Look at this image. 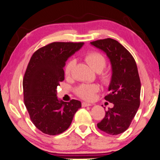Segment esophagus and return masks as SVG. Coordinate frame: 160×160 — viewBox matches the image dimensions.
Listing matches in <instances>:
<instances>
[{
    "mask_svg": "<svg viewBox=\"0 0 160 160\" xmlns=\"http://www.w3.org/2000/svg\"><path fill=\"white\" fill-rule=\"evenodd\" d=\"M93 104L90 103H87V102H82V106L83 107H90V106H92Z\"/></svg>",
    "mask_w": 160,
    "mask_h": 160,
    "instance_id": "obj_1",
    "label": "esophagus"
}]
</instances>
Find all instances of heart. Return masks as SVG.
Returning <instances> with one entry per match:
<instances>
[{
	"instance_id": "heart-1",
	"label": "heart",
	"mask_w": 160,
	"mask_h": 160,
	"mask_svg": "<svg viewBox=\"0 0 160 160\" xmlns=\"http://www.w3.org/2000/svg\"><path fill=\"white\" fill-rule=\"evenodd\" d=\"M85 59L86 61L90 67L93 69L94 72H102L106 66V59L100 53L93 52L88 53L85 55ZM75 64V59H70L67 63L66 66L64 67V74L66 76H69L72 72L74 66ZM111 74L108 72L102 74V79L103 82L109 83L111 80ZM99 87L96 84H82L78 86L75 90L76 93L80 98L85 100H91L93 98L94 94L98 91Z\"/></svg>"
}]
</instances>
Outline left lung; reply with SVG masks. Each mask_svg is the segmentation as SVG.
Listing matches in <instances>:
<instances>
[{
	"instance_id": "8db88e82",
	"label": "left lung",
	"mask_w": 160,
	"mask_h": 160,
	"mask_svg": "<svg viewBox=\"0 0 160 160\" xmlns=\"http://www.w3.org/2000/svg\"><path fill=\"white\" fill-rule=\"evenodd\" d=\"M107 54L112 67L109 93L105 99L114 107L97 124L101 130L115 136L129 128L140 106L141 81L134 58L122 45L112 38L91 42Z\"/></svg>"
}]
</instances>
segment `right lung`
Masks as SVG:
<instances>
[{"instance_id": "1", "label": "right lung", "mask_w": 160, "mask_h": 160, "mask_svg": "<svg viewBox=\"0 0 160 160\" xmlns=\"http://www.w3.org/2000/svg\"><path fill=\"white\" fill-rule=\"evenodd\" d=\"M83 45L54 42L38 49L30 58L24 76V102L32 123L43 133L64 132L81 107L80 101L58 99L57 88L64 80L65 62Z\"/></svg>"}]
</instances>
